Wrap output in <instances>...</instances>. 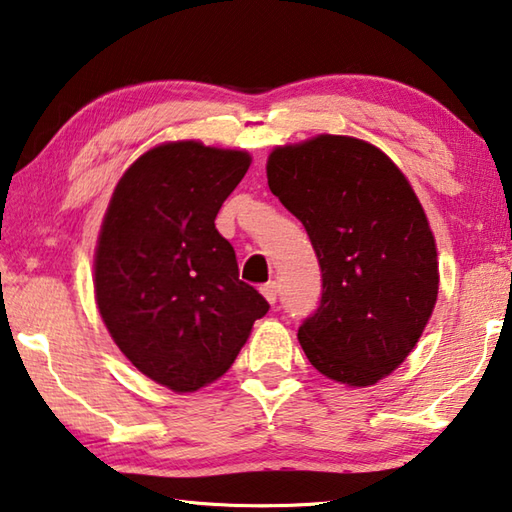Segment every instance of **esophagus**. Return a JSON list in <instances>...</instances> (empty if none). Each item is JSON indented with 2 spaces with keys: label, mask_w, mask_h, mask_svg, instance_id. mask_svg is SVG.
<instances>
[{
  "label": "esophagus",
  "mask_w": 512,
  "mask_h": 512,
  "mask_svg": "<svg viewBox=\"0 0 512 512\" xmlns=\"http://www.w3.org/2000/svg\"><path fill=\"white\" fill-rule=\"evenodd\" d=\"M277 293H280V286H277V282H268L262 286V295L266 297L268 302L275 304L277 302Z\"/></svg>",
  "instance_id": "esophagus-1"
}]
</instances>
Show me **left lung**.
Instances as JSON below:
<instances>
[{
    "instance_id": "8db88e82",
    "label": "left lung",
    "mask_w": 512,
    "mask_h": 512,
    "mask_svg": "<svg viewBox=\"0 0 512 512\" xmlns=\"http://www.w3.org/2000/svg\"><path fill=\"white\" fill-rule=\"evenodd\" d=\"M268 188L302 221L322 271L297 340L331 380L367 387L416 347L439 293L434 235L403 172L378 147L320 134L275 147Z\"/></svg>"
}]
</instances>
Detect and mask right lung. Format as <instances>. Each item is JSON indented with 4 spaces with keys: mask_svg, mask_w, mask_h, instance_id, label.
<instances>
[{
    "mask_svg": "<svg viewBox=\"0 0 512 512\" xmlns=\"http://www.w3.org/2000/svg\"><path fill=\"white\" fill-rule=\"evenodd\" d=\"M250 156L197 141L145 152L118 181L102 219L94 286L111 338L172 392L224 376L268 302L239 280L217 212Z\"/></svg>",
    "mask_w": 512,
    "mask_h": 512,
    "instance_id": "add662e5",
    "label": "right lung"
}]
</instances>
